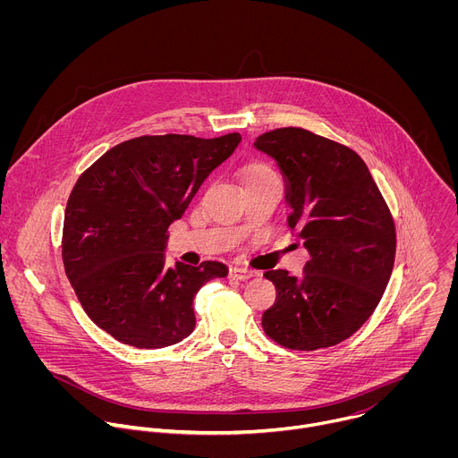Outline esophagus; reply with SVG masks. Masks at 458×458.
<instances>
[{"label": "esophagus", "mask_w": 458, "mask_h": 458, "mask_svg": "<svg viewBox=\"0 0 458 458\" xmlns=\"http://www.w3.org/2000/svg\"><path fill=\"white\" fill-rule=\"evenodd\" d=\"M230 277L237 279V281H248L250 277H253V272H250L246 268H230Z\"/></svg>", "instance_id": "34e87169"}]
</instances>
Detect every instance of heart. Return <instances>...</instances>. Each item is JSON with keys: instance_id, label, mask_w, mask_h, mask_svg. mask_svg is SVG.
Returning <instances> with one entry per match:
<instances>
[{"instance_id": "1", "label": "heart", "mask_w": 458, "mask_h": 458, "mask_svg": "<svg viewBox=\"0 0 458 458\" xmlns=\"http://www.w3.org/2000/svg\"><path fill=\"white\" fill-rule=\"evenodd\" d=\"M272 174H274V170H272L270 166L263 165V163H250V165H246V166L242 168L241 179H242V184L246 186V184H251V182H255V181L265 179V177H268V175H272Z\"/></svg>"}]
</instances>
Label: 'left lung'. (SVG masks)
I'll return each mask as SVG.
<instances>
[{
    "instance_id": "1",
    "label": "left lung",
    "mask_w": 458,
    "mask_h": 458,
    "mask_svg": "<svg viewBox=\"0 0 458 458\" xmlns=\"http://www.w3.org/2000/svg\"><path fill=\"white\" fill-rule=\"evenodd\" d=\"M253 147L286 182L288 226L311 259L304 274L268 270L277 297L263 313L277 344L313 352L343 343L375 311L395 263L394 217L366 163L352 148L304 128H277Z\"/></svg>"
}]
</instances>
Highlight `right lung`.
<instances>
[{"label": "right lung", "instance_id": "right-lung-1", "mask_svg": "<svg viewBox=\"0 0 458 458\" xmlns=\"http://www.w3.org/2000/svg\"><path fill=\"white\" fill-rule=\"evenodd\" d=\"M241 134L214 140L143 136L115 145L87 168L64 210L61 255L87 315L123 344L156 350L195 328L193 297L226 277L217 260L165 267L168 226Z\"/></svg>", "mask_w": 458, "mask_h": 458}]
</instances>
